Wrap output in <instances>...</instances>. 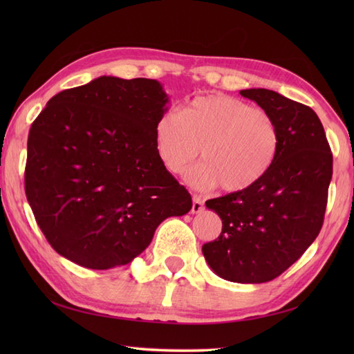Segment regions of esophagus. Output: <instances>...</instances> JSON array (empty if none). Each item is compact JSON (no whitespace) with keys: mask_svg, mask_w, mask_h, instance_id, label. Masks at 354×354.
<instances>
[{"mask_svg":"<svg viewBox=\"0 0 354 354\" xmlns=\"http://www.w3.org/2000/svg\"><path fill=\"white\" fill-rule=\"evenodd\" d=\"M204 212V201L201 196H193V205H192V213L198 214Z\"/></svg>","mask_w":354,"mask_h":354,"instance_id":"1","label":"esophagus"}]
</instances>
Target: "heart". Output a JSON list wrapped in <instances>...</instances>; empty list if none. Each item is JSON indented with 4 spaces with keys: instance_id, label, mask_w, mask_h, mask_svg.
<instances>
[{
    "instance_id": "b5f03b06",
    "label": "heart",
    "mask_w": 354,
    "mask_h": 354,
    "mask_svg": "<svg viewBox=\"0 0 354 354\" xmlns=\"http://www.w3.org/2000/svg\"><path fill=\"white\" fill-rule=\"evenodd\" d=\"M280 127L263 108L227 94L194 97L181 114L167 109L155 123V150L173 175L196 160L185 179L196 189L239 193L259 184L280 150Z\"/></svg>"
}]
</instances>
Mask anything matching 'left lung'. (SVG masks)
I'll return each mask as SVG.
<instances>
[{
    "instance_id": "1",
    "label": "left lung",
    "mask_w": 354,
    "mask_h": 354,
    "mask_svg": "<svg viewBox=\"0 0 354 354\" xmlns=\"http://www.w3.org/2000/svg\"><path fill=\"white\" fill-rule=\"evenodd\" d=\"M240 94L274 115L280 150L259 184L205 202L222 219V232L202 252L223 280L255 284L283 274L318 237L333 155L312 108L265 88Z\"/></svg>"
}]
</instances>
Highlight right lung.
I'll return each instance as SVG.
<instances>
[{
    "instance_id": "1",
    "label": "right lung",
    "mask_w": 354,
    "mask_h": 354,
    "mask_svg": "<svg viewBox=\"0 0 354 354\" xmlns=\"http://www.w3.org/2000/svg\"><path fill=\"white\" fill-rule=\"evenodd\" d=\"M153 79L102 76L48 100L28 132L26 194L57 254L88 269L131 263L192 196L161 164Z\"/></svg>"
}]
</instances>
